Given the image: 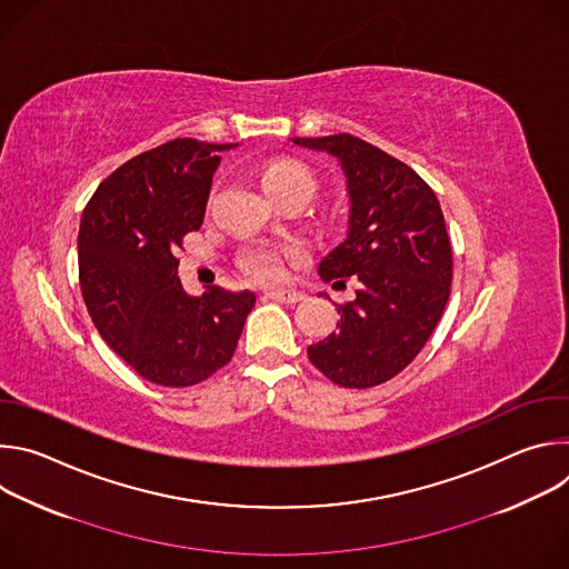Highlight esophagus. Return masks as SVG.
Wrapping results in <instances>:
<instances>
[{"label": "esophagus", "mask_w": 569, "mask_h": 569, "mask_svg": "<svg viewBox=\"0 0 569 569\" xmlns=\"http://www.w3.org/2000/svg\"><path fill=\"white\" fill-rule=\"evenodd\" d=\"M266 297H270L274 301H281V303H288V306H295V303L306 299V295L297 292V290H270V292H266Z\"/></svg>", "instance_id": "1"}]
</instances>
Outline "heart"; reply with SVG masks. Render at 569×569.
<instances>
[{
	"instance_id": "b5f03b06",
	"label": "heart",
	"mask_w": 569,
	"mask_h": 569,
	"mask_svg": "<svg viewBox=\"0 0 569 569\" xmlns=\"http://www.w3.org/2000/svg\"><path fill=\"white\" fill-rule=\"evenodd\" d=\"M261 187L270 198L277 196H301V198H310L315 193V178L312 173L299 164L295 159H274L270 164H266L261 169ZM301 254V250L297 246H281V248H272V246H257L250 248L240 259V268L250 279L261 281V283H270V281H279L283 277V261L286 259H297Z\"/></svg>"
}]
</instances>
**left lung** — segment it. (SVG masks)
Returning <instances> with one entry per match:
<instances>
[{"label": "left lung", "instance_id": "left-lung-1", "mask_svg": "<svg viewBox=\"0 0 569 569\" xmlns=\"http://www.w3.org/2000/svg\"><path fill=\"white\" fill-rule=\"evenodd\" d=\"M290 141L333 157L347 180V238L317 274L360 281L356 299L338 306L340 331L310 345L308 358L336 385L376 387L419 356L450 297L452 252L439 200L410 167L358 137Z\"/></svg>", "mask_w": 569, "mask_h": 569}]
</instances>
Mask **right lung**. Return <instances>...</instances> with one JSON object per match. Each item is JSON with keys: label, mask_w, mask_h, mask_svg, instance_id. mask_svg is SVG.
Returning a JSON list of instances; mask_svg holds the SVG:
<instances>
[{"label": "right lung", "mask_w": 569, "mask_h": 569, "mask_svg": "<svg viewBox=\"0 0 569 569\" xmlns=\"http://www.w3.org/2000/svg\"><path fill=\"white\" fill-rule=\"evenodd\" d=\"M236 143L173 139L119 167L78 231V272L101 338L141 378L189 387L222 369L257 303L250 290H184L176 250L200 229L220 152Z\"/></svg>", "instance_id": "right-lung-1"}]
</instances>
